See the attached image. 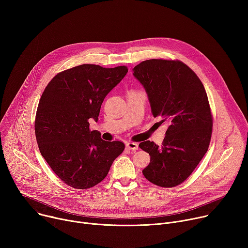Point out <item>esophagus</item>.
I'll return each mask as SVG.
<instances>
[{
	"mask_svg": "<svg viewBox=\"0 0 248 248\" xmlns=\"http://www.w3.org/2000/svg\"><path fill=\"white\" fill-rule=\"evenodd\" d=\"M126 147L129 149V150H132V151H136L138 150L139 148V145L137 143H133V142H128L126 144Z\"/></svg>",
	"mask_w": 248,
	"mask_h": 248,
	"instance_id": "esophagus-1",
	"label": "esophagus"
}]
</instances>
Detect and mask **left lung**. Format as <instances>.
I'll return each instance as SVG.
<instances>
[{"mask_svg":"<svg viewBox=\"0 0 248 248\" xmlns=\"http://www.w3.org/2000/svg\"><path fill=\"white\" fill-rule=\"evenodd\" d=\"M133 75L146 90L153 116L168 125L161 147L151 141L139 145L151 157L143 175L159 186H176L194 172L211 142L206 92L197 74L179 61H145Z\"/></svg>","mask_w":248,"mask_h":248,"instance_id":"8db88e82","label":"left lung"}]
</instances>
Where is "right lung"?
<instances>
[{
  "label": "right lung",
  "mask_w": 248,
  "mask_h": 248,
  "mask_svg": "<svg viewBox=\"0 0 248 248\" xmlns=\"http://www.w3.org/2000/svg\"><path fill=\"white\" fill-rule=\"evenodd\" d=\"M127 72L124 65L81 64L56 74L42 95L34 122L37 145L55 175L74 188L99 184L125 148L90 131L89 120H98L106 95Z\"/></svg>",
  "instance_id": "right-lung-1"
}]
</instances>
